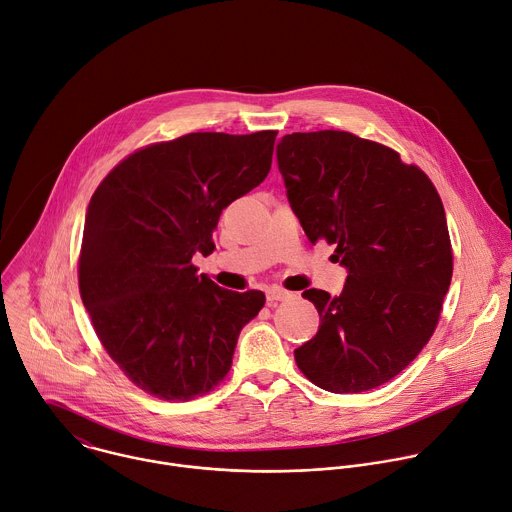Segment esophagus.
<instances>
[{"label":"esophagus","mask_w":512,"mask_h":512,"mask_svg":"<svg viewBox=\"0 0 512 512\" xmlns=\"http://www.w3.org/2000/svg\"><path fill=\"white\" fill-rule=\"evenodd\" d=\"M287 299H291V293L285 289L275 287V289L267 291V305H275L277 301H287Z\"/></svg>","instance_id":"1"}]
</instances>
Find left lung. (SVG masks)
Segmentation results:
<instances>
[{"label":"left lung","mask_w":512,"mask_h":512,"mask_svg":"<svg viewBox=\"0 0 512 512\" xmlns=\"http://www.w3.org/2000/svg\"><path fill=\"white\" fill-rule=\"evenodd\" d=\"M277 162L287 199L315 245L348 267L337 297L307 289L319 331L295 350L303 376L360 394L398 376L430 342L452 279L440 195L400 152L344 130L285 134Z\"/></svg>","instance_id":"1"}]
</instances>
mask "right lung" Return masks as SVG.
Instances as JSON below:
<instances>
[{
	"label": "right lung",
	"instance_id": "1",
	"mask_svg": "<svg viewBox=\"0 0 512 512\" xmlns=\"http://www.w3.org/2000/svg\"><path fill=\"white\" fill-rule=\"evenodd\" d=\"M277 130L191 132L142 146L94 191L78 257L80 297L102 348L146 394L189 402L231 370L265 305L197 275L225 207L263 183Z\"/></svg>",
	"mask_w": 512,
	"mask_h": 512
}]
</instances>
